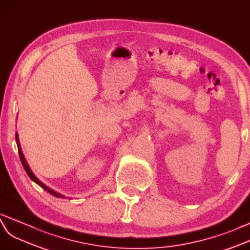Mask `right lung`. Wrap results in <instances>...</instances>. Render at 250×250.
<instances>
[{"instance_id": "right-lung-1", "label": "right lung", "mask_w": 250, "mask_h": 250, "mask_svg": "<svg viewBox=\"0 0 250 250\" xmlns=\"http://www.w3.org/2000/svg\"><path fill=\"white\" fill-rule=\"evenodd\" d=\"M16 142H17L18 150H19V155H20L22 165H23V167H24L25 171H26L27 175L30 177V180H31V181H34L36 184L39 185V186H40V187H42L44 190H46L47 192H49V193L52 194V195H55L56 197H62V198H64V196H63V195H61L60 193H57V192H56V191H54L53 189H50V188H48L47 186H45V185H44L42 182H40L39 180H38V178L35 176V174L33 173V172H31V170H30V168H29V166H28V164H27V162H26V159H25V157H24V155H23V152H22V149H21V145H20V142H19V136H18V134H16Z\"/></svg>"}]
</instances>
